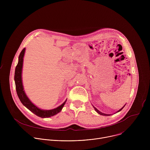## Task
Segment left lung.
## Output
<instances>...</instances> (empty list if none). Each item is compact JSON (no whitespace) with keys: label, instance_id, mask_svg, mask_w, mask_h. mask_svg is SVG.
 <instances>
[{"label":"left lung","instance_id":"1","mask_svg":"<svg viewBox=\"0 0 150 150\" xmlns=\"http://www.w3.org/2000/svg\"><path fill=\"white\" fill-rule=\"evenodd\" d=\"M125 105H126V104H125ZM125 105H123V107H122V108H121V109H120V110H118V111H117V112H116L115 113H117V112H119L121 111V110H122L123 109V108H124V107L125 106ZM93 108H94V110H96V112H97V113H98L99 115H103V116H110V115H112L111 114H105V113H103L102 112H100V111H99V110H98V109H97V108H95V107H94V106L93 105Z\"/></svg>","mask_w":150,"mask_h":150}]
</instances>
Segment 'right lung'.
I'll use <instances>...</instances> for the list:
<instances>
[{
  "mask_svg": "<svg viewBox=\"0 0 150 150\" xmlns=\"http://www.w3.org/2000/svg\"><path fill=\"white\" fill-rule=\"evenodd\" d=\"M25 52V48H24L21 51L19 58L18 62L15 68V76L14 80L15 83L16 91L17 93V95L22 104L26 107V108L30 110L34 114L42 118L50 117L54 115H56L62 110L64 105L67 102V100L64 101L60 105L58 106L57 108L52 109V110H42L38 107H37L35 104H34L29 98L26 95L25 91L24 90V87L22 80V71H23V61H24V56Z\"/></svg>",
  "mask_w": 150,
  "mask_h": 150,
  "instance_id": "add662e5",
  "label": "right lung"
}]
</instances>
